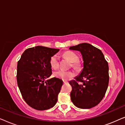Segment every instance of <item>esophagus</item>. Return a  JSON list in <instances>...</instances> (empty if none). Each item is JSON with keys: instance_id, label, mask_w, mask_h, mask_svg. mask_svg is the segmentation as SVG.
Segmentation results:
<instances>
[{"instance_id": "esophagus-1", "label": "esophagus", "mask_w": 125, "mask_h": 125, "mask_svg": "<svg viewBox=\"0 0 125 125\" xmlns=\"http://www.w3.org/2000/svg\"><path fill=\"white\" fill-rule=\"evenodd\" d=\"M63 83H68V82L66 81V80H63Z\"/></svg>"}]
</instances>
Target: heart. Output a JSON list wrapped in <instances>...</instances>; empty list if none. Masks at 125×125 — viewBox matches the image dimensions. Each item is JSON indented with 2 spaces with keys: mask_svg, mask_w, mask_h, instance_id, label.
<instances>
[{
  "mask_svg": "<svg viewBox=\"0 0 125 125\" xmlns=\"http://www.w3.org/2000/svg\"><path fill=\"white\" fill-rule=\"evenodd\" d=\"M63 56L70 61L72 63L71 66L76 70H80L82 68V62L78 60V56L77 54L72 51H66L64 53ZM49 64L52 68L56 69L59 67V59L57 54H54L51 57L49 60ZM76 73L74 72L69 71H65L62 70H59L53 72V76L56 77L61 78L62 80H69L75 76Z\"/></svg>",
  "mask_w": 125,
  "mask_h": 125,
  "instance_id": "1",
  "label": "heart"
}]
</instances>
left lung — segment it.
<instances>
[{"instance_id": "left-lung-1", "label": "left lung", "mask_w": 125, "mask_h": 125, "mask_svg": "<svg viewBox=\"0 0 125 125\" xmlns=\"http://www.w3.org/2000/svg\"><path fill=\"white\" fill-rule=\"evenodd\" d=\"M83 56V68L76 80L69 81L71 98L76 107L90 109L101 101L109 85V66L101 51L88 43L69 48Z\"/></svg>"}]
</instances>
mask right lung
Listing matches in <instances>:
<instances>
[{
	"instance_id": "1",
	"label": "right lung",
	"mask_w": 125,
	"mask_h": 125,
	"mask_svg": "<svg viewBox=\"0 0 125 125\" xmlns=\"http://www.w3.org/2000/svg\"><path fill=\"white\" fill-rule=\"evenodd\" d=\"M59 51L42 46L30 48L22 54L17 65V83L25 102L38 110L53 107L62 85V80L53 77L49 60Z\"/></svg>"
}]
</instances>
